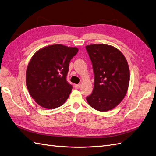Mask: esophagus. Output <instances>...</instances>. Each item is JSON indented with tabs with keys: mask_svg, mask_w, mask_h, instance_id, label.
<instances>
[{
	"mask_svg": "<svg viewBox=\"0 0 156 156\" xmlns=\"http://www.w3.org/2000/svg\"><path fill=\"white\" fill-rule=\"evenodd\" d=\"M74 87H75V88L79 89V88H80V87H81V84H75Z\"/></svg>",
	"mask_w": 156,
	"mask_h": 156,
	"instance_id": "obj_1",
	"label": "esophagus"
}]
</instances>
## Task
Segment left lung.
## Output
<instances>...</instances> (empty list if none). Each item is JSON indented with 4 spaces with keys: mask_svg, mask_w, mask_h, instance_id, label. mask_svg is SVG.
<instances>
[{
    "mask_svg": "<svg viewBox=\"0 0 156 156\" xmlns=\"http://www.w3.org/2000/svg\"><path fill=\"white\" fill-rule=\"evenodd\" d=\"M87 51L94 74V88L86 97L88 104L99 112L112 110L121 102L129 83L127 60L119 49L109 44H89Z\"/></svg>",
    "mask_w": 156,
    "mask_h": 156,
    "instance_id": "left-lung-1",
    "label": "left lung"
}]
</instances>
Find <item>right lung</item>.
<instances>
[{
  "label": "right lung",
  "mask_w": 156,
  "mask_h": 156,
  "mask_svg": "<svg viewBox=\"0 0 156 156\" xmlns=\"http://www.w3.org/2000/svg\"><path fill=\"white\" fill-rule=\"evenodd\" d=\"M77 47L61 44L40 48L30 61L26 72L28 92L40 106L52 109L62 105L73 87L66 80L71 59Z\"/></svg>",
  "instance_id": "right-lung-1"
}]
</instances>
